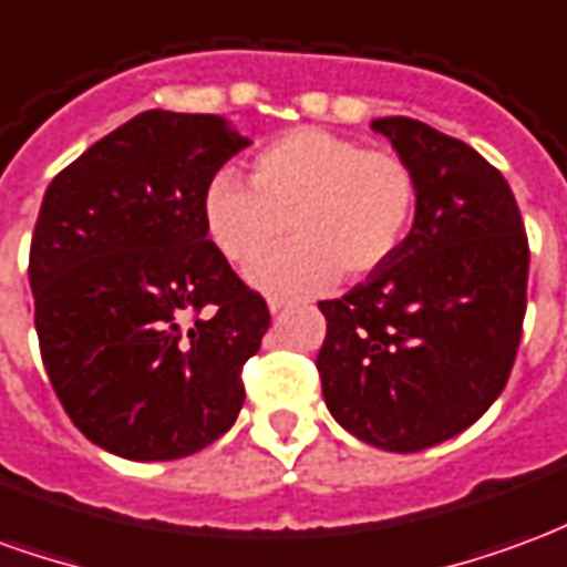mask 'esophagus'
Returning <instances> with one entry per match:
<instances>
[{
  "label": "esophagus",
  "mask_w": 567,
  "mask_h": 567,
  "mask_svg": "<svg viewBox=\"0 0 567 567\" xmlns=\"http://www.w3.org/2000/svg\"><path fill=\"white\" fill-rule=\"evenodd\" d=\"M267 307H270V312H279V309L288 307V297H279V295L267 297Z\"/></svg>",
  "instance_id": "obj_1"
}]
</instances>
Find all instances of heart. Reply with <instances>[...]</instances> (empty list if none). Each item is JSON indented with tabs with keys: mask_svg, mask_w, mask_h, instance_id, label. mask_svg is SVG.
Returning a JSON list of instances; mask_svg holds the SVG:
<instances>
[{
	"mask_svg": "<svg viewBox=\"0 0 567 567\" xmlns=\"http://www.w3.org/2000/svg\"><path fill=\"white\" fill-rule=\"evenodd\" d=\"M419 206L416 169L385 148L303 127L285 133L251 161V187L215 175L203 197L212 246L239 270L275 254L287 227L295 247L251 272L276 295L316 291L343 272L368 276L404 246Z\"/></svg>",
	"mask_w": 567,
	"mask_h": 567,
	"instance_id": "1",
	"label": "heart"
}]
</instances>
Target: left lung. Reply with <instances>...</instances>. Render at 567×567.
Returning a JSON list of instances; mask_svg holds the SVG:
<instances>
[{
    "label": "left lung",
    "instance_id": "1",
    "mask_svg": "<svg viewBox=\"0 0 567 567\" xmlns=\"http://www.w3.org/2000/svg\"><path fill=\"white\" fill-rule=\"evenodd\" d=\"M370 127L416 169V221L364 282L321 300L316 368L349 434L419 452L474 425L511 380L528 239L511 185L471 145L413 117Z\"/></svg>",
    "mask_w": 567,
    "mask_h": 567
}]
</instances>
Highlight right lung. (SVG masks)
I'll list each match as a JSON object with an SVG mask.
<instances>
[{
    "instance_id": "obj_1",
    "label": "right lung",
    "mask_w": 567,
    "mask_h": 567,
    "mask_svg": "<svg viewBox=\"0 0 567 567\" xmlns=\"http://www.w3.org/2000/svg\"><path fill=\"white\" fill-rule=\"evenodd\" d=\"M248 145L218 115L151 109L48 185L32 230L35 331L84 437L133 462L206 450L243 410L270 328L206 239V187Z\"/></svg>"
}]
</instances>
